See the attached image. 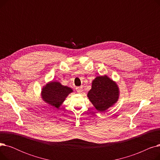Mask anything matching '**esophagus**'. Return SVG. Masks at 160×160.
Instances as JSON below:
<instances>
[{"label":"esophagus","instance_id":"34e87169","mask_svg":"<svg viewBox=\"0 0 160 160\" xmlns=\"http://www.w3.org/2000/svg\"><path fill=\"white\" fill-rule=\"evenodd\" d=\"M76 90H77L78 92H82V91H83V89H82V87H77L76 88Z\"/></svg>","mask_w":160,"mask_h":160}]
</instances>
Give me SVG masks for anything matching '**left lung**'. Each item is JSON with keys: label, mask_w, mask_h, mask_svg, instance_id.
Listing matches in <instances>:
<instances>
[{"label": "left lung", "mask_w": 160, "mask_h": 160, "mask_svg": "<svg viewBox=\"0 0 160 160\" xmlns=\"http://www.w3.org/2000/svg\"><path fill=\"white\" fill-rule=\"evenodd\" d=\"M88 97L98 111L104 112L117 101L119 89L107 76L98 77L92 82Z\"/></svg>", "instance_id": "1"}]
</instances>
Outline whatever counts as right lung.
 <instances>
[{"label":"right lung","instance_id":"obj_1","mask_svg":"<svg viewBox=\"0 0 160 160\" xmlns=\"http://www.w3.org/2000/svg\"><path fill=\"white\" fill-rule=\"evenodd\" d=\"M72 91L71 88L62 86L60 83L52 82L43 88L41 95L44 101L47 104L58 108Z\"/></svg>","mask_w":160,"mask_h":160}]
</instances>
